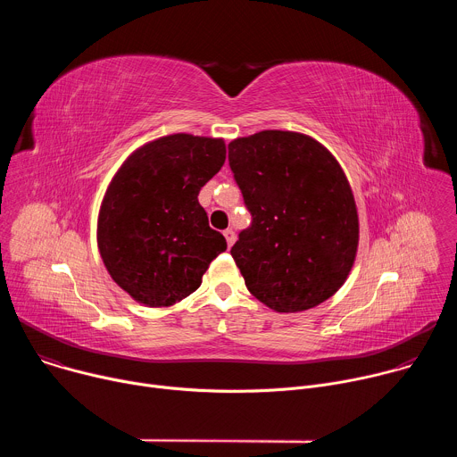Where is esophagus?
<instances>
[{
	"label": "esophagus",
	"mask_w": 457,
	"mask_h": 457,
	"mask_svg": "<svg viewBox=\"0 0 457 457\" xmlns=\"http://www.w3.org/2000/svg\"><path fill=\"white\" fill-rule=\"evenodd\" d=\"M224 238H226V242H228V245L231 247L233 245V242H235V231L231 229V228H228V229H224Z\"/></svg>",
	"instance_id": "obj_1"
}]
</instances>
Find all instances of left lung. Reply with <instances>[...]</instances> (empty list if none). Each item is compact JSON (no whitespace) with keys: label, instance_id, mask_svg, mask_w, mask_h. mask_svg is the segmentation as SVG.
<instances>
[{"label":"left lung","instance_id":"1","mask_svg":"<svg viewBox=\"0 0 457 457\" xmlns=\"http://www.w3.org/2000/svg\"><path fill=\"white\" fill-rule=\"evenodd\" d=\"M249 228L231 256L249 293L278 312L331 298L358 247V213L338 161L314 139L264 129L229 143Z\"/></svg>","mask_w":457,"mask_h":457}]
</instances>
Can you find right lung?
<instances>
[{
  "mask_svg": "<svg viewBox=\"0 0 457 457\" xmlns=\"http://www.w3.org/2000/svg\"><path fill=\"white\" fill-rule=\"evenodd\" d=\"M222 139L175 134L134 152L108 186L97 244L113 282L150 307H168L199 289L226 251L208 224L201 187L222 168Z\"/></svg>",
  "mask_w": 457,
  "mask_h": 457,
  "instance_id": "obj_1",
  "label": "right lung"
}]
</instances>
